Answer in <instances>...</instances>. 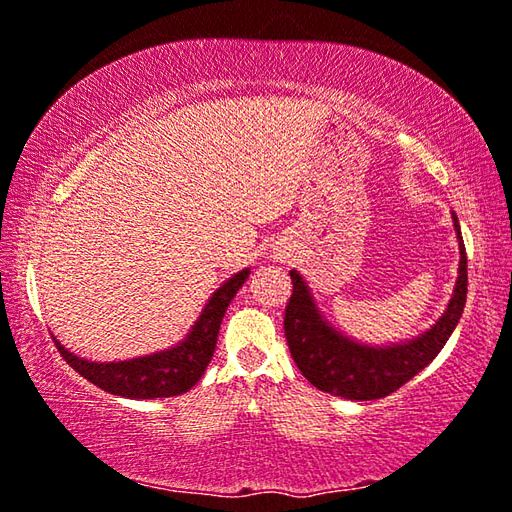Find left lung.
I'll list each match as a JSON object with an SVG mask.
<instances>
[{
	"instance_id": "obj_1",
	"label": "left lung",
	"mask_w": 512,
	"mask_h": 512,
	"mask_svg": "<svg viewBox=\"0 0 512 512\" xmlns=\"http://www.w3.org/2000/svg\"><path fill=\"white\" fill-rule=\"evenodd\" d=\"M453 227L458 234L460 269L451 303L431 330L405 344L378 348L342 335L316 310L300 273L289 271L294 289L285 307V337L296 367L316 389L351 401L383 399L437 358L456 330L467 300V253L456 214Z\"/></svg>"
}]
</instances>
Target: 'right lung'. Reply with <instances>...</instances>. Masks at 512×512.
I'll list each match as a JSON object with an SVG mask.
<instances>
[{
  "label": "right lung",
  "instance_id": "add662e5",
  "mask_svg": "<svg viewBox=\"0 0 512 512\" xmlns=\"http://www.w3.org/2000/svg\"><path fill=\"white\" fill-rule=\"evenodd\" d=\"M248 275L250 269H243L223 282L207 300L205 310L198 316L196 326L189 330V335L166 351L123 362H91L77 358L56 337L54 344L70 367H75L77 373L109 394L127 396V399H164V396L184 394L198 383L202 371L212 360L227 305Z\"/></svg>",
  "mask_w": 512,
  "mask_h": 512
}]
</instances>
